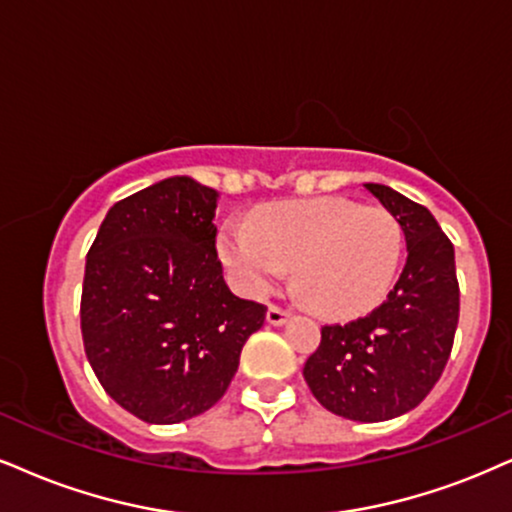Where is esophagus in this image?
<instances>
[{"label": "esophagus", "instance_id": "obj_1", "mask_svg": "<svg viewBox=\"0 0 512 512\" xmlns=\"http://www.w3.org/2000/svg\"><path fill=\"white\" fill-rule=\"evenodd\" d=\"M266 320H268L270 325L280 327V325H285L287 320H289V311H285V308H280V306H270L268 313H266Z\"/></svg>", "mask_w": 512, "mask_h": 512}]
</instances>
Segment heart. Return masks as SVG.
<instances>
[{
  "label": "heart",
  "mask_w": 512,
  "mask_h": 512,
  "mask_svg": "<svg viewBox=\"0 0 512 512\" xmlns=\"http://www.w3.org/2000/svg\"><path fill=\"white\" fill-rule=\"evenodd\" d=\"M403 230L387 208L344 197L282 201L261 208L251 223L230 220L218 254L235 285L266 296L296 266L306 306L330 318L375 308L401 263Z\"/></svg>",
  "instance_id": "heart-1"
}]
</instances>
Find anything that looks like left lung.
Returning a JSON list of instances; mask_svg holds the SVG:
<instances>
[{"instance_id": "obj_1", "label": "left lung", "mask_w": 512, "mask_h": 512, "mask_svg": "<svg viewBox=\"0 0 512 512\" xmlns=\"http://www.w3.org/2000/svg\"><path fill=\"white\" fill-rule=\"evenodd\" d=\"M365 189L401 223L408 258L375 311L325 325L308 356V389L327 410L356 422H382L413 410L439 382L458 327L456 254L425 206L387 185Z\"/></svg>"}]
</instances>
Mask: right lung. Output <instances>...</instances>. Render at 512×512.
<instances>
[{"mask_svg":"<svg viewBox=\"0 0 512 512\" xmlns=\"http://www.w3.org/2000/svg\"><path fill=\"white\" fill-rule=\"evenodd\" d=\"M220 194L175 175L106 213L87 251L80 330L118 406L175 425L216 406L266 306L239 299L216 254Z\"/></svg>","mask_w":512,"mask_h":512,"instance_id":"obj_1","label":"right lung"}]
</instances>
